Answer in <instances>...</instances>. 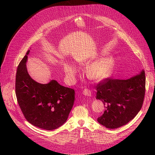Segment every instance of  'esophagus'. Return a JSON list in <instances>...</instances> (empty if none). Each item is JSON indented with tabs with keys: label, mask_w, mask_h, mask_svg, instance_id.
<instances>
[{
	"label": "esophagus",
	"mask_w": 155,
	"mask_h": 155,
	"mask_svg": "<svg viewBox=\"0 0 155 155\" xmlns=\"http://www.w3.org/2000/svg\"><path fill=\"white\" fill-rule=\"evenodd\" d=\"M83 94L86 96H90V97L91 96V92L90 90L88 89H84L83 91Z\"/></svg>",
	"instance_id": "obj_1"
}]
</instances>
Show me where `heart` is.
Returning a JSON list of instances; mask_svg holds the SVG:
<instances>
[{"label": "heart", "instance_id": "b5f03b06", "mask_svg": "<svg viewBox=\"0 0 155 155\" xmlns=\"http://www.w3.org/2000/svg\"><path fill=\"white\" fill-rule=\"evenodd\" d=\"M115 65V59L112 57H107L91 64L86 68L85 73L88 78L99 81L111 75ZM65 72L68 77L73 78L77 69L71 64L65 65Z\"/></svg>", "mask_w": 155, "mask_h": 155}]
</instances>
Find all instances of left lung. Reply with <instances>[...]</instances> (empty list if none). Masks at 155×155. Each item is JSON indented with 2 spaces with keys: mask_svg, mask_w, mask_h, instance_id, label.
<instances>
[{
  "mask_svg": "<svg viewBox=\"0 0 155 155\" xmlns=\"http://www.w3.org/2000/svg\"><path fill=\"white\" fill-rule=\"evenodd\" d=\"M96 99L102 101L105 110L97 118L99 123L109 129L123 126L140 110L145 92V75L142 70L127 80L106 78L96 86Z\"/></svg>",
  "mask_w": 155,
  "mask_h": 155,
  "instance_id": "8db88e82",
  "label": "left lung"
}]
</instances>
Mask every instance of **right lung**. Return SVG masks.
Returning a JSON list of instances; mask_svg holds the SVG:
<instances>
[{"instance_id": "add662e5", "label": "right lung", "mask_w": 155, "mask_h": 155, "mask_svg": "<svg viewBox=\"0 0 155 155\" xmlns=\"http://www.w3.org/2000/svg\"><path fill=\"white\" fill-rule=\"evenodd\" d=\"M30 50L19 62L16 75L15 91L25 118L32 125L51 130L61 126L72 110L75 91L52 80L47 84L34 80L28 74L26 62Z\"/></svg>"}]
</instances>
